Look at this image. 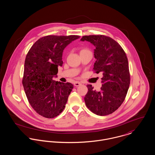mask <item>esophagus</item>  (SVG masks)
<instances>
[{"instance_id":"34e87169","label":"esophagus","mask_w":155,"mask_h":155,"mask_svg":"<svg viewBox=\"0 0 155 155\" xmlns=\"http://www.w3.org/2000/svg\"><path fill=\"white\" fill-rule=\"evenodd\" d=\"M82 85V84L81 83V82H75L74 83V85L75 86V87H79V86H80V85Z\"/></svg>"}]
</instances>
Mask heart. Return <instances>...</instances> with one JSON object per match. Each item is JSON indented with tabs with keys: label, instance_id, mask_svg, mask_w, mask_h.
<instances>
[{
	"label": "heart",
	"instance_id": "obj_1",
	"mask_svg": "<svg viewBox=\"0 0 155 155\" xmlns=\"http://www.w3.org/2000/svg\"><path fill=\"white\" fill-rule=\"evenodd\" d=\"M88 51V50H87V49H82L81 51Z\"/></svg>",
	"mask_w": 155,
	"mask_h": 155
}]
</instances>
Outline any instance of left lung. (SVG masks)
Wrapping results in <instances>:
<instances>
[{"label":"left lung","instance_id":"left-lung-1","mask_svg":"<svg viewBox=\"0 0 155 155\" xmlns=\"http://www.w3.org/2000/svg\"><path fill=\"white\" fill-rule=\"evenodd\" d=\"M81 41L95 46L96 59L94 70L102 73L100 91L88 85L84 98L87 107L92 113L105 116L116 110L124 102L130 84V75L126 54L117 42L104 35L84 36Z\"/></svg>","mask_w":155,"mask_h":155}]
</instances>
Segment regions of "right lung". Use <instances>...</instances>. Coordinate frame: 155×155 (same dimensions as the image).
<instances>
[{
	"label": "right lung",
	"instance_id": "1",
	"mask_svg": "<svg viewBox=\"0 0 155 155\" xmlns=\"http://www.w3.org/2000/svg\"><path fill=\"white\" fill-rule=\"evenodd\" d=\"M79 36H46L33 45L26 55L22 85L31 106L38 114L53 118L64 110L73 85L55 81L62 66L63 52Z\"/></svg>",
	"mask_w": 155,
	"mask_h": 155
}]
</instances>
